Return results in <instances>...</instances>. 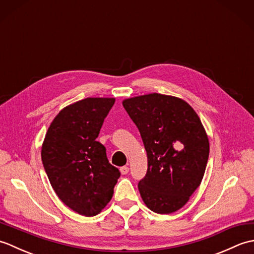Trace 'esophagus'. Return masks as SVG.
<instances>
[{
	"label": "esophagus",
	"instance_id": "34e87169",
	"mask_svg": "<svg viewBox=\"0 0 254 254\" xmlns=\"http://www.w3.org/2000/svg\"><path fill=\"white\" fill-rule=\"evenodd\" d=\"M128 170H130V169H128L127 166H123V167H121V168H120V171H121L122 175H127V172H128Z\"/></svg>",
	"mask_w": 254,
	"mask_h": 254
}]
</instances>
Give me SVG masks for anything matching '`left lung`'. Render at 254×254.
I'll return each instance as SVG.
<instances>
[{"label": "left lung", "instance_id": "1", "mask_svg": "<svg viewBox=\"0 0 254 254\" xmlns=\"http://www.w3.org/2000/svg\"><path fill=\"white\" fill-rule=\"evenodd\" d=\"M147 153L138 182L146 206L158 214L180 209L201 183L209 144L196 112L177 97L149 94L123 101Z\"/></svg>", "mask_w": 254, "mask_h": 254}]
</instances>
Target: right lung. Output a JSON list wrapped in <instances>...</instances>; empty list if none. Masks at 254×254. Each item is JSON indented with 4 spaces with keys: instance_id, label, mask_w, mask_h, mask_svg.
<instances>
[{
    "instance_id": "right-lung-1",
    "label": "right lung",
    "mask_w": 254,
    "mask_h": 254,
    "mask_svg": "<svg viewBox=\"0 0 254 254\" xmlns=\"http://www.w3.org/2000/svg\"><path fill=\"white\" fill-rule=\"evenodd\" d=\"M115 98H86L59 112L41 149L49 181L61 201L74 212L91 217L109 203L120 171L97 142Z\"/></svg>"
}]
</instances>
